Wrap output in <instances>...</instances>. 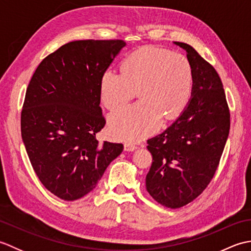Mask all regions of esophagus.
I'll return each mask as SVG.
<instances>
[{
  "label": "esophagus",
  "mask_w": 251,
  "mask_h": 251,
  "mask_svg": "<svg viewBox=\"0 0 251 251\" xmlns=\"http://www.w3.org/2000/svg\"><path fill=\"white\" fill-rule=\"evenodd\" d=\"M124 148H125V151H129V152L135 151L137 149V147L134 145V143H125Z\"/></svg>",
  "instance_id": "esophagus-1"
}]
</instances>
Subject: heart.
I'll use <instances>...</instances> for the list:
<instances>
[{"instance_id": "1", "label": "heart", "mask_w": 251, "mask_h": 251, "mask_svg": "<svg viewBox=\"0 0 251 251\" xmlns=\"http://www.w3.org/2000/svg\"><path fill=\"white\" fill-rule=\"evenodd\" d=\"M140 101L109 116V130L116 139L140 140L155 131L165 119L179 115L193 89V70L184 55L158 47H143L127 56L122 72L108 69L100 79V94L108 109H117L135 96Z\"/></svg>"}]
</instances>
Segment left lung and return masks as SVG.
<instances>
[{
    "label": "left lung",
    "instance_id": "1",
    "mask_svg": "<svg viewBox=\"0 0 251 251\" xmlns=\"http://www.w3.org/2000/svg\"><path fill=\"white\" fill-rule=\"evenodd\" d=\"M175 44L191 62L192 97L167 129L148 140L153 162L146 177L150 195L173 209L189 204L207 188L230 131V110L219 74L191 45Z\"/></svg>",
    "mask_w": 251,
    "mask_h": 251
}]
</instances>
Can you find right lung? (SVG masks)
Here are the masks:
<instances>
[{"instance_id":"1","label":"right lung","mask_w":251,"mask_h":251,"mask_svg":"<svg viewBox=\"0 0 251 251\" xmlns=\"http://www.w3.org/2000/svg\"><path fill=\"white\" fill-rule=\"evenodd\" d=\"M126 45L122 40L73 41L44 58L25 92L21 137L32 167L52 194L75 201L93 191L122 143H99L105 120L100 79Z\"/></svg>"}]
</instances>
